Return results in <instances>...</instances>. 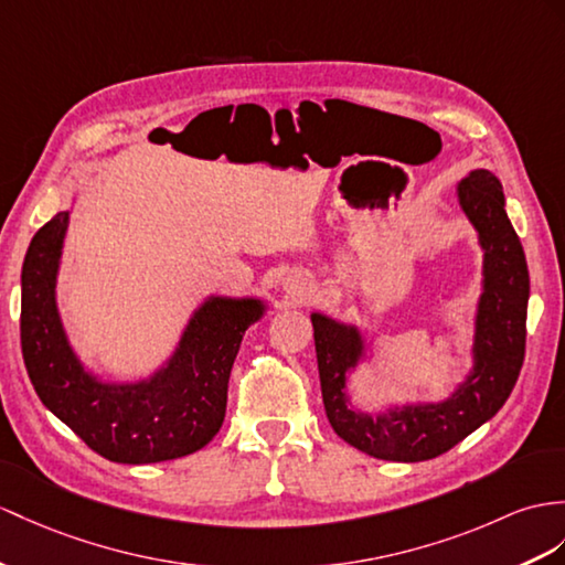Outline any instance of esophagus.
I'll list each match as a JSON object with an SVG mask.
<instances>
[{"label":"esophagus","instance_id":"obj_1","mask_svg":"<svg viewBox=\"0 0 565 565\" xmlns=\"http://www.w3.org/2000/svg\"><path fill=\"white\" fill-rule=\"evenodd\" d=\"M282 287H285L287 297H290L292 301H307L316 292V282H313V278H311L307 270L287 273Z\"/></svg>","mask_w":565,"mask_h":565}]
</instances>
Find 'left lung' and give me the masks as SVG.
Returning <instances> with one entry per match:
<instances>
[{
    "label": "left lung",
    "mask_w": 565,
    "mask_h": 565,
    "mask_svg": "<svg viewBox=\"0 0 565 565\" xmlns=\"http://www.w3.org/2000/svg\"><path fill=\"white\" fill-rule=\"evenodd\" d=\"M458 199L484 249V292L477 309L475 369L448 401L395 407L379 417L348 407L345 376L364 356V340L354 326L311 313L328 422L342 441L379 460L419 462L458 446L503 407L525 360L530 275L503 209L501 182L489 170H475L458 184Z\"/></svg>",
    "instance_id": "8db88e82"
}]
</instances>
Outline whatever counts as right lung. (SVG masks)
<instances>
[{
	"label": "right lung",
	"mask_w": 565,
	"mask_h": 565,
	"mask_svg": "<svg viewBox=\"0 0 565 565\" xmlns=\"http://www.w3.org/2000/svg\"><path fill=\"white\" fill-rule=\"evenodd\" d=\"M66 225L68 211H62L35 232L21 273V350L38 397L113 462H162L201 450L223 426L232 364L264 305L211 297L156 376L103 383L68 348L54 301Z\"/></svg>",
	"instance_id": "add662e5"
}]
</instances>
